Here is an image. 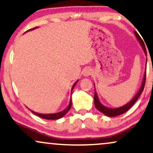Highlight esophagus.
Here are the masks:
<instances>
[{"label":"esophagus","mask_w":153,"mask_h":153,"mask_svg":"<svg viewBox=\"0 0 153 153\" xmlns=\"http://www.w3.org/2000/svg\"><path fill=\"white\" fill-rule=\"evenodd\" d=\"M92 73H93V71L90 68H85V69L83 71V72H82V74H83L84 76L85 77L89 76V75H91Z\"/></svg>","instance_id":"34e87169"}]
</instances>
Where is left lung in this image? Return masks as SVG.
<instances>
[{
    "mask_svg": "<svg viewBox=\"0 0 153 153\" xmlns=\"http://www.w3.org/2000/svg\"><path fill=\"white\" fill-rule=\"evenodd\" d=\"M134 35H135V36L137 37V39L139 42H140V45H141V46L143 47V49L144 50V52H145V55H147V51H146V49H145V45H144L143 39H142L141 37L140 36V35H139L136 32V31H134ZM146 65H147V59H146ZM145 80H146V70H145V73H144V77H143V82H142L141 87H140V90L138 91L137 94L135 95L134 97H133V99H131L129 102L126 103V104L124 105V106L119 107V108H108V107L103 106L102 103L100 102L99 97H98L97 93H96V90H95V94H94L95 106H96V108H97L99 111H101V113L103 114H105L106 116H107V117H117V116L121 115V114H122L125 113V112H127V111L129 110V108H130L134 104L135 102L137 101V100L138 99V98L140 97V96L141 95L142 92H143L144 90V88H145ZM94 86H95V85H94Z\"/></svg>",
    "mask_w": 153,
    "mask_h": 153,
    "instance_id": "left-lung-1",
    "label": "left lung"
}]
</instances>
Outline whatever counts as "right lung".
Instances as JSON below:
<instances>
[{
  "label": "right lung",
  "mask_w": 153,
  "mask_h": 153,
  "mask_svg": "<svg viewBox=\"0 0 153 153\" xmlns=\"http://www.w3.org/2000/svg\"><path fill=\"white\" fill-rule=\"evenodd\" d=\"M37 27H35V28H33V29H29V30H28L27 31H31V30H34V29H36ZM78 82V80H77L76 82H75V83L73 84V87H72V89H71V95H72V91L73 90V88H74V87L75 86V85H76L77 82ZM71 106H72V100H71H71H70V103H69V105H68V106L67 107L65 110L62 111H59V112H57V113H54V114H39V113H36V112H34L33 111H31V112H32L33 114H34L35 115L38 116V117H41V118L42 119H54V120H55V119H59L60 118H62V117H64L65 115L67 113H68V111H69V110L71 109Z\"/></svg>",
  "instance_id": "add662e5"
}]
</instances>
